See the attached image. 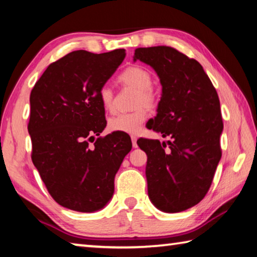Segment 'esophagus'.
<instances>
[{"label": "esophagus", "mask_w": 257, "mask_h": 257, "mask_svg": "<svg viewBox=\"0 0 257 257\" xmlns=\"http://www.w3.org/2000/svg\"><path fill=\"white\" fill-rule=\"evenodd\" d=\"M132 142H133V147H134V149H136V147L138 146L137 145V137L136 136H132Z\"/></svg>", "instance_id": "esophagus-1"}]
</instances>
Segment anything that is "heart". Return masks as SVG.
I'll list each match as a JSON object with an SVG mask.
<instances>
[{
    "mask_svg": "<svg viewBox=\"0 0 257 257\" xmlns=\"http://www.w3.org/2000/svg\"><path fill=\"white\" fill-rule=\"evenodd\" d=\"M119 81L121 84L137 90L136 102L135 106H146L147 108H154L156 106V95L152 89L153 86V78H152L150 71H147L145 68L139 66H132L120 73ZM98 97L101 101L103 107L106 111H112L114 107V95L110 86L104 85L99 88ZM149 118V113L146 108L139 107L136 111L130 113H121L108 121V128L112 132H120L130 135H136L141 132L143 124Z\"/></svg>",
    "mask_w": 257,
    "mask_h": 257,
    "instance_id": "heart-1",
    "label": "heart"
}]
</instances>
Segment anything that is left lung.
<instances>
[{
  "label": "left lung",
  "mask_w": 257,
  "mask_h": 257,
  "mask_svg": "<svg viewBox=\"0 0 257 257\" xmlns=\"http://www.w3.org/2000/svg\"><path fill=\"white\" fill-rule=\"evenodd\" d=\"M136 60L150 64L162 85L149 128L172 138L168 150L158 139L137 141L147 155L149 197L163 212L185 211L205 197L222 154L219 96L199 62L173 47H139Z\"/></svg>",
  "instance_id": "left-lung-1"
}]
</instances>
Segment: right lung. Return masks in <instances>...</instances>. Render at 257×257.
Returning <instances> with one entry per match:
<instances>
[{"label": "right lung", "instance_id": "1", "mask_svg": "<svg viewBox=\"0 0 257 257\" xmlns=\"http://www.w3.org/2000/svg\"><path fill=\"white\" fill-rule=\"evenodd\" d=\"M124 56L123 49L102 54L73 51L51 63L30 93L32 160L61 206L95 212L112 197L115 173L132 141L112 133L93 146L89 142L106 125L99 88Z\"/></svg>", "mask_w": 257, "mask_h": 257}]
</instances>
